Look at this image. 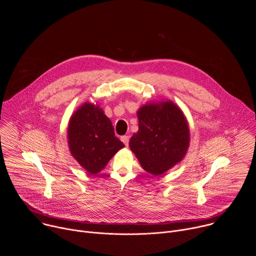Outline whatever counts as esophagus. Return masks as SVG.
I'll return each mask as SVG.
<instances>
[{
	"label": "esophagus",
	"mask_w": 256,
	"mask_h": 256,
	"mask_svg": "<svg viewBox=\"0 0 256 256\" xmlns=\"http://www.w3.org/2000/svg\"><path fill=\"white\" fill-rule=\"evenodd\" d=\"M122 142L128 147V140H130V136H122Z\"/></svg>",
	"instance_id": "1"
}]
</instances>
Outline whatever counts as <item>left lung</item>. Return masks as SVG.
<instances>
[{"instance_id":"8db88e82","label":"left lung","mask_w":256,"mask_h":256,"mask_svg":"<svg viewBox=\"0 0 256 256\" xmlns=\"http://www.w3.org/2000/svg\"><path fill=\"white\" fill-rule=\"evenodd\" d=\"M138 130L130 140V148L142 167L160 175L186 156L190 128L180 108L171 101L152 102L138 112Z\"/></svg>"}]
</instances>
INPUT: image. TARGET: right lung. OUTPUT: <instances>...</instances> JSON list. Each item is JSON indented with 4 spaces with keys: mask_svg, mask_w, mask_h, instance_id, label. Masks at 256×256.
Segmentation results:
<instances>
[{
    "mask_svg": "<svg viewBox=\"0 0 256 256\" xmlns=\"http://www.w3.org/2000/svg\"><path fill=\"white\" fill-rule=\"evenodd\" d=\"M72 156L89 174L100 172L124 144L99 105L84 103L72 116L68 128Z\"/></svg>",
    "mask_w": 256,
    "mask_h": 256,
    "instance_id": "add662e5",
    "label": "right lung"
}]
</instances>
